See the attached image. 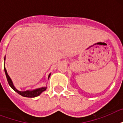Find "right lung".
I'll return each mask as SVG.
<instances>
[{"label":"right lung","instance_id":"obj_1","mask_svg":"<svg viewBox=\"0 0 123 123\" xmlns=\"http://www.w3.org/2000/svg\"><path fill=\"white\" fill-rule=\"evenodd\" d=\"M6 58V56H5L4 57V61L5 59ZM4 71L5 73H6V76L7 80V82H8L9 85L10 86V87L12 88V89L14 90V91L16 92L17 93L20 94L22 96H24V97H27V98H34L36 97V96H38L39 95H40L41 93H42L44 91H46V88L47 87H41V88H38V89H36L32 90V91H29V90H27V91H18L15 88V87L13 85V83H12V80H11V79L9 77V76L7 74V70L6 69V68L4 67ZM50 75H48V78L49 79V77H50Z\"/></svg>","mask_w":123,"mask_h":123}]
</instances>
